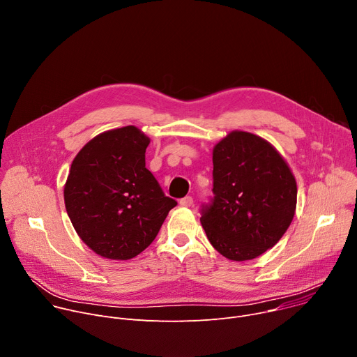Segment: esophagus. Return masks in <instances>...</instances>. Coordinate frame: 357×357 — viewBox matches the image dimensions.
<instances>
[{
  "instance_id": "1",
  "label": "esophagus",
  "mask_w": 357,
  "mask_h": 357,
  "mask_svg": "<svg viewBox=\"0 0 357 357\" xmlns=\"http://www.w3.org/2000/svg\"><path fill=\"white\" fill-rule=\"evenodd\" d=\"M179 205L183 206V208H190L193 205V199L190 197H185L179 201Z\"/></svg>"
}]
</instances>
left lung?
Wrapping results in <instances>:
<instances>
[{"label":"left lung","mask_w":357,"mask_h":357,"mask_svg":"<svg viewBox=\"0 0 357 357\" xmlns=\"http://www.w3.org/2000/svg\"><path fill=\"white\" fill-rule=\"evenodd\" d=\"M213 198L201 223L211 245L231 261H250L273 248L296 211V179L264 138L232 131L212 152Z\"/></svg>","instance_id":"left-lung-1"}]
</instances>
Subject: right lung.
Returning <instances> with one entry per match:
<instances>
[{"mask_svg": "<svg viewBox=\"0 0 357 357\" xmlns=\"http://www.w3.org/2000/svg\"><path fill=\"white\" fill-rule=\"evenodd\" d=\"M149 142L128 125L96 135L73 160L63 188L67 213L82 242L102 257L139 255L176 206L145 167Z\"/></svg>", "mask_w": 357, "mask_h": 357, "instance_id": "1", "label": "right lung"}]
</instances>
